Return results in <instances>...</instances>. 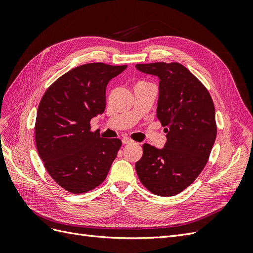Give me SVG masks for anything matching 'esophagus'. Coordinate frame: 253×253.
<instances>
[{
    "mask_svg": "<svg viewBox=\"0 0 253 253\" xmlns=\"http://www.w3.org/2000/svg\"><path fill=\"white\" fill-rule=\"evenodd\" d=\"M122 143H124V144H131V143H134V140H132L131 138H128V137H125V138H122Z\"/></svg>",
    "mask_w": 253,
    "mask_h": 253,
    "instance_id": "esophagus-1",
    "label": "esophagus"
}]
</instances>
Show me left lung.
<instances>
[{
	"label": "left lung",
	"mask_w": 253,
	"mask_h": 253,
	"mask_svg": "<svg viewBox=\"0 0 253 253\" xmlns=\"http://www.w3.org/2000/svg\"><path fill=\"white\" fill-rule=\"evenodd\" d=\"M136 67L160 79L156 115L167 133L164 149L142 145L136 172L153 194L174 196L188 188L208 163L217 133L214 103L204 84L178 62Z\"/></svg>",
	"instance_id": "obj_1"
}]
</instances>
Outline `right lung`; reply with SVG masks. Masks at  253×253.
<instances>
[{
    "label": "right lung",
    "mask_w": 253,
    "mask_h": 253,
    "mask_svg": "<svg viewBox=\"0 0 253 253\" xmlns=\"http://www.w3.org/2000/svg\"><path fill=\"white\" fill-rule=\"evenodd\" d=\"M126 65L88 63L61 76L45 91L37 112L35 137L45 169L60 187L86 193L104 181L121 147L101 138L90 120L105 110V89Z\"/></svg>",
    "instance_id": "right-lung-1"
}]
</instances>
